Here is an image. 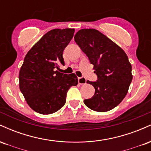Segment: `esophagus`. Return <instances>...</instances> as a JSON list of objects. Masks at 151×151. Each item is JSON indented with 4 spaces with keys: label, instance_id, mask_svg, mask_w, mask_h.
I'll use <instances>...</instances> for the list:
<instances>
[{
    "label": "esophagus",
    "instance_id": "1",
    "mask_svg": "<svg viewBox=\"0 0 151 151\" xmlns=\"http://www.w3.org/2000/svg\"><path fill=\"white\" fill-rule=\"evenodd\" d=\"M78 82L79 84H85L86 83V79L84 77H79L78 78Z\"/></svg>",
    "mask_w": 151,
    "mask_h": 151
}]
</instances>
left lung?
Instances as JSON below:
<instances>
[{"instance_id": "left-lung-1", "label": "left lung", "mask_w": 151, "mask_h": 151, "mask_svg": "<svg viewBox=\"0 0 151 151\" xmlns=\"http://www.w3.org/2000/svg\"><path fill=\"white\" fill-rule=\"evenodd\" d=\"M74 40L93 65L96 81H87L95 89L94 95L84 104L91 110L106 112L122 101L133 76L127 55L111 40L95 29H81Z\"/></svg>"}]
</instances>
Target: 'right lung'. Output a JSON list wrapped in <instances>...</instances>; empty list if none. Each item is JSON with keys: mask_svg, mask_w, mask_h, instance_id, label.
I'll return each instance as SVG.
<instances>
[{"mask_svg": "<svg viewBox=\"0 0 151 151\" xmlns=\"http://www.w3.org/2000/svg\"><path fill=\"white\" fill-rule=\"evenodd\" d=\"M74 29H54L29 50L19 72V86L27 104L35 111L51 114L65 105L68 90L78 84L75 74L60 73L65 65L64 50L74 36Z\"/></svg>", "mask_w": 151, "mask_h": 151, "instance_id": "1", "label": "right lung"}]
</instances>
